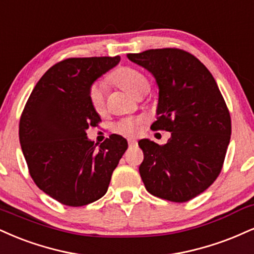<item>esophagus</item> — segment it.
Listing matches in <instances>:
<instances>
[{"label": "esophagus", "mask_w": 254, "mask_h": 254, "mask_svg": "<svg viewBox=\"0 0 254 254\" xmlns=\"http://www.w3.org/2000/svg\"><path fill=\"white\" fill-rule=\"evenodd\" d=\"M127 143H129V146H136L137 140L136 139H127Z\"/></svg>", "instance_id": "esophagus-1"}]
</instances>
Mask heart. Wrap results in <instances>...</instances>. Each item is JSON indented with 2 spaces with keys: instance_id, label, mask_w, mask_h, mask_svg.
I'll use <instances>...</instances> for the list:
<instances>
[{
  "instance_id": "obj_1",
  "label": "heart",
  "mask_w": 254,
  "mask_h": 254,
  "mask_svg": "<svg viewBox=\"0 0 254 254\" xmlns=\"http://www.w3.org/2000/svg\"><path fill=\"white\" fill-rule=\"evenodd\" d=\"M110 80L135 97L145 94L150 86L148 78L138 69L132 68V67H121L116 69L110 77ZM88 98H90L92 108L97 112H102L104 110V103H105L102 85H93L90 88ZM143 122H144L143 117L123 119L116 124V131L125 136H136L139 133Z\"/></svg>"
}]
</instances>
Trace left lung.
Wrapping results in <instances>:
<instances>
[{
    "instance_id": "1",
    "label": "left lung",
    "mask_w": 254,
    "mask_h": 254,
    "mask_svg": "<svg viewBox=\"0 0 254 254\" xmlns=\"http://www.w3.org/2000/svg\"><path fill=\"white\" fill-rule=\"evenodd\" d=\"M154 75L158 86L152 130L172 136L163 145L140 139L139 174L155 196L186 202L215 181L231 139V116L215 79L197 58L177 48L127 54Z\"/></svg>"
}]
</instances>
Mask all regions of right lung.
Returning <instances> with one entry per match:
<instances>
[{
    "label": "right lung",
    "mask_w": 254,
    "mask_h": 254,
    "mask_svg": "<svg viewBox=\"0 0 254 254\" xmlns=\"http://www.w3.org/2000/svg\"><path fill=\"white\" fill-rule=\"evenodd\" d=\"M119 61V56L60 61L38 81L21 115L20 144L30 176L66 206H85L104 196L127 149V139L115 133L99 146L86 136L100 122L90 88Z\"/></svg>",
    "instance_id": "1"
}]
</instances>
